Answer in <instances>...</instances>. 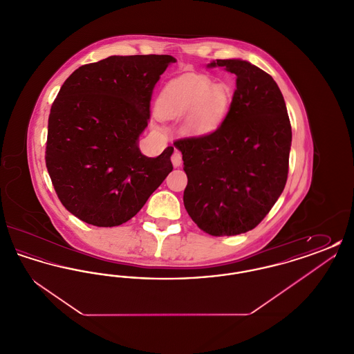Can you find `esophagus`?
Masks as SVG:
<instances>
[{
  "mask_svg": "<svg viewBox=\"0 0 354 354\" xmlns=\"http://www.w3.org/2000/svg\"><path fill=\"white\" fill-rule=\"evenodd\" d=\"M171 162L174 165V167H180L182 166V153L179 151H175L171 156Z\"/></svg>",
  "mask_w": 354,
  "mask_h": 354,
  "instance_id": "34e87169",
  "label": "esophagus"
}]
</instances>
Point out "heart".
Segmentation results:
<instances>
[{
  "label": "heart",
  "instance_id": "b5f03b06",
  "mask_svg": "<svg viewBox=\"0 0 354 354\" xmlns=\"http://www.w3.org/2000/svg\"><path fill=\"white\" fill-rule=\"evenodd\" d=\"M232 88L227 82H212L207 75L183 74L163 87L155 111L162 119H183V131L202 136L216 131L227 117Z\"/></svg>",
  "mask_w": 354,
  "mask_h": 354
}]
</instances>
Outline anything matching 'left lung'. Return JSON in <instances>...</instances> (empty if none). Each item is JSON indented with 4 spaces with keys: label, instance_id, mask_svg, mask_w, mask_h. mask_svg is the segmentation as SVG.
<instances>
[{
    "label": "left lung",
    "instance_id": "left-lung-1",
    "mask_svg": "<svg viewBox=\"0 0 354 354\" xmlns=\"http://www.w3.org/2000/svg\"><path fill=\"white\" fill-rule=\"evenodd\" d=\"M208 68L235 74L236 90L216 131L174 143L188 178L183 202L204 232L240 235L267 216L286 187L292 129L284 97L264 70L243 59Z\"/></svg>",
    "mask_w": 354,
    "mask_h": 354
}]
</instances>
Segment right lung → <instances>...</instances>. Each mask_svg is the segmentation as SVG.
Instances as JSON below:
<instances>
[{
  "mask_svg": "<svg viewBox=\"0 0 354 354\" xmlns=\"http://www.w3.org/2000/svg\"><path fill=\"white\" fill-rule=\"evenodd\" d=\"M171 55H111L77 68L51 106L46 167L68 212L115 227L135 216L172 171L167 147L145 156L139 136L150 120L152 90Z\"/></svg>",
  "mask_w": 354,
  "mask_h": 354,
  "instance_id": "1",
  "label": "right lung"
}]
</instances>
